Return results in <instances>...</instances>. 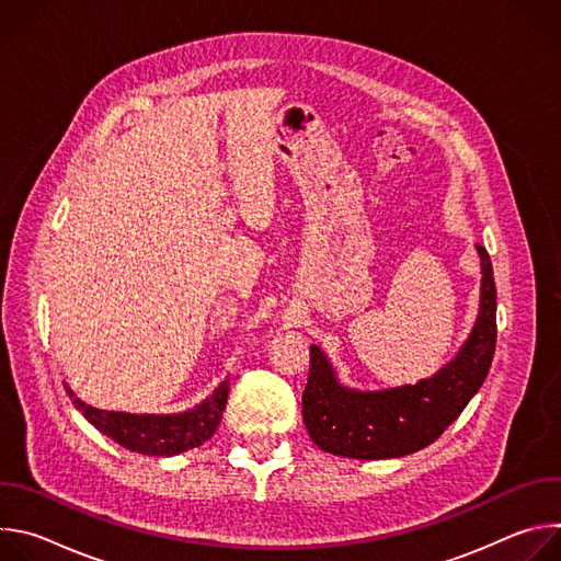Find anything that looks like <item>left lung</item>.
I'll list each match as a JSON object with an SVG mask.
<instances>
[{
    "label": "left lung",
    "mask_w": 561,
    "mask_h": 561,
    "mask_svg": "<svg viewBox=\"0 0 561 561\" xmlns=\"http://www.w3.org/2000/svg\"><path fill=\"white\" fill-rule=\"evenodd\" d=\"M482 293L477 322L442 370L417 383L386 390L342 386L331 362L314 344L301 394V413L310 439L327 453L353 459H388L417 453L433 444L482 388L497 342V290L493 264L484 247Z\"/></svg>",
    "instance_id": "8db88e82"
}]
</instances>
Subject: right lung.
I'll use <instances>...</instances> for the list:
<instances>
[{
    "instance_id": "right-lung-1",
    "label": "right lung",
    "mask_w": 561,
    "mask_h": 561,
    "mask_svg": "<svg viewBox=\"0 0 561 561\" xmlns=\"http://www.w3.org/2000/svg\"><path fill=\"white\" fill-rule=\"evenodd\" d=\"M228 388L230 386L226 379L215 388V392L206 399V402L180 415H130V413L100 411L84 404L79 397H75V392L68 386H66V392L70 394L75 409L82 411V415L100 433L108 435L119 446L141 455L171 457V455H180L184 450L197 448L215 435L228 402Z\"/></svg>"
}]
</instances>
